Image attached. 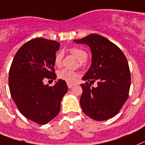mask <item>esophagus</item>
<instances>
[{
    "label": "esophagus",
    "instance_id": "esophagus-1",
    "mask_svg": "<svg viewBox=\"0 0 145 145\" xmlns=\"http://www.w3.org/2000/svg\"><path fill=\"white\" fill-rule=\"evenodd\" d=\"M67 85H68V88H69V89H70V88H71L73 86H74V84H71V83H69V82H68L67 83Z\"/></svg>",
    "mask_w": 145,
    "mask_h": 145
}]
</instances>
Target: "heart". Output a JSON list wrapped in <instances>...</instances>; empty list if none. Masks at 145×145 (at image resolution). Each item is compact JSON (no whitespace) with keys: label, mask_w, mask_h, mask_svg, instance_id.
Masks as SVG:
<instances>
[{"label":"heart","mask_w":145,"mask_h":145,"mask_svg":"<svg viewBox=\"0 0 145 145\" xmlns=\"http://www.w3.org/2000/svg\"><path fill=\"white\" fill-rule=\"evenodd\" d=\"M70 52L75 56L80 61V64L82 65V62H85L88 57V54L85 50H82L78 47H72L70 49ZM63 59V53L59 52L56 54L55 57V65L56 66H60ZM57 77L61 80L67 82L69 83L74 82L77 77V73L74 71H70L68 69H61L57 72Z\"/></svg>","instance_id":"obj_1"}]
</instances>
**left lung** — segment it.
Masks as SVG:
<instances>
[{"instance_id": "8db88e82", "label": "left lung", "mask_w": 145, "mask_h": 145, "mask_svg": "<svg viewBox=\"0 0 145 145\" xmlns=\"http://www.w3.org/2000/svg\"><path fill=\"white\" fill-rule=\"evenodd\" d=\"M78 44H86L92 53V63L82 77L80 105L83 112L95 120H106L115 116L128 97L131 74L125 55L117 45L100 35L90 34ZM97 80L98 86L90 83ZM90 81V83L88 82Z\"/></svg>"}]
</instances>
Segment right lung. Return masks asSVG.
Returning a JSON list of instances; mask_svg holds the SVG:
<instances>
[{
	"mask_svg": "<svg viewBox=\"0 0 145 145\" xmlns=\"http://www.w3.org/2000/svg\"><path fill=\"white\" fill-rule=\"evenodd\" d=\"M60 43L36 38L24 44L15 55L8 75L10 93L20 113L44 125L57 116L60 101L68 90L65 81L44 85V78L56 79L55 57Z\"/></svg>",
	"mask_w": 145,
	"mask_h": 145,
	"instance_id": "obj_1",
	"label": "right lung"
}]
</instances>
